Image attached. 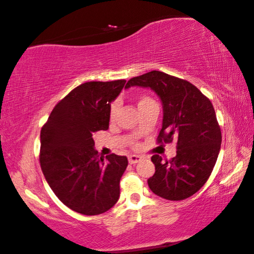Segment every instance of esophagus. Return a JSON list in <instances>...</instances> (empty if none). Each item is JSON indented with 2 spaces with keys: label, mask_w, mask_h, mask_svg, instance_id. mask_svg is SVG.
<instances>
[{
  "label": "esophagus",
  "mask_w": 254,
  "mask_h": 254,
  "mask_svg": "<svg viewBox=\"0 0 254 254\" xmlns=\"http://www.w3.org/2000/svg\"><path fill=\"white\" fill-rule=\"evenodd\" d=\"M140 160H141V156H139V155H130V156H128V162H130L131 164L138 163L139 161H140Z\"/></svg>",
  "instance_id": "esophagus-1"
}]
</instances>
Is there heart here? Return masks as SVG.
<instances>
[{"label":"heart","mask_w":254,"mask_h":254,"mask_svg":"<svg viewBox=\"0 0 254 254\" xmlns=\"http://www.w3.org/2000/svg\"><path fill=\"white\" fill-rule=\"evenodd\" d=\"M152 102H154V101H153L151 98H148V96H146V95L139 96L138 102H137L138 103V108H140V107L146 106V105H148V103H152ZM116 110H117V103H113L112 107H110V114H109V117H110V120H112V121L115 119Z\"/></svg>","instance_id":"1"}]
</instances>
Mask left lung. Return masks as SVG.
Returning <instances> with one entry per match:
<instances>
[{
  "mask_svg": "<svg viewBox=\"0 0 254 254\" xmlns=\"http://www.w3.org/2000/svg\"><path fill=\"white\" fill-rule=\"evenodd\" d=\"M144 87L162 103L159 142L177 140L170 162L152 156L155 174L147 183L153 193L167 200H183L199 191L215 166L221 148V130L212 102L194 85L161 71L131 78L126 88Z\"/></svg>",
  "mask_w": 254,
  "mask_h": 254,
  "instance_id": "1",
  "label": "left lung"
}]
</instances>
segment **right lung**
Here are the masks:
<instances>
[{"label":"right lung","instance_id":"obj_1","mask_svg":"<svg viewBox=\"0 0 254 254\" xmlns=\"http://www.w3.org/2000/svg\"><path fill=\"white\" fill-rule=\"evenodd\" d=\"M126 80L88 81L57 103L40 133V164L56 197L74 212L98 215L120 198L127 156L99 158L93 134L109 127L110 107Z\"/></svg>","mask_w":254,"mask_h":254}]
</instances>
